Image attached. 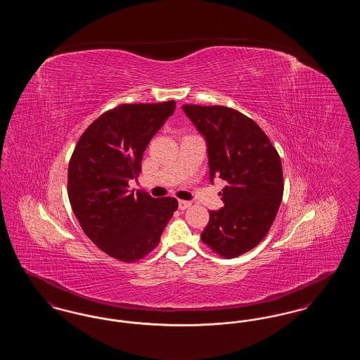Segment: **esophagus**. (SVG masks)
<instances>
[{
    "mask_svg": "<svg viewBox=\"0 0 360 360\" xmlns=\"http://www.w3.org/2000/svg\"><path fill=\"white\" fill-rule=\"evenodd\" d=\"M178 206H179V209H181V210H185V209H188V206H191V202H190V201H184V200H181V201L178 202Z\"/></svg>",
    "mask_w": 360,
    "mask_h": 360,
    "instance_id": "esophagus-1",
    "label": "esophagus"
}]
</instances>
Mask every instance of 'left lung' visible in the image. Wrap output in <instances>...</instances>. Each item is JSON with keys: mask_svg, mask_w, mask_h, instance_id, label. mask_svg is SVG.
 <instances>
[{"mask_svg": "<svg viewBox=\"0 0 360 360\" xmlns=\"http://www.w3.org/2000/svg\"><path fill=\"white\" fill-rule=\"evenodd\" d=\"M204 136L210 182L226 181L224 207L209 212L201 239L228 259L252 250L267 235L282 201L281 158L257 122L226 106L184 105Z\"/></svg>", "mask_w": 360, "mask_h": 360, "instance_id": "1", "label": "left lung"}]
</instances>
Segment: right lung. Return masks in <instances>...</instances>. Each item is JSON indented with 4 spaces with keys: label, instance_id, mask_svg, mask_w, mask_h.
<instances>
[{
    "label": "right lung",
    "instance_id": "1",
    "mask_svg": "<svg viewBox=\"0 0 360 360\" xmlns=\"http://www.w3.org/2000/svg\"><path fill=\"white\" fill-rule=\"evenodd\" d=\"M175 101L125 103L105 112L79 137L69 163L70 204L86 236L109 257L135 262L150 254L178 201L129 190L150 140Z\"/></svg>",
    "mask_w": 360,
    "mask_h": 360
}]
</instances>
